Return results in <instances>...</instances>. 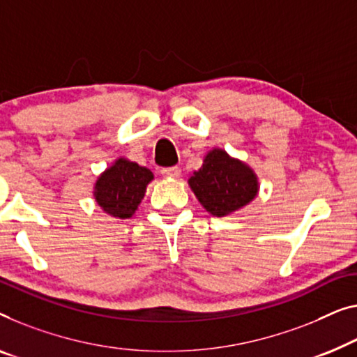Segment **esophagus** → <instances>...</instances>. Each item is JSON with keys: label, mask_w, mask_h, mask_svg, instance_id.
<instances>
[{"label": "esophagus", "mask_w": 357, "mask_h": 357, "mask_svg": "<svg viewBox=\"0 0 357 357\" xmlns=\"http://www.w3.org/2000/svg\"><path fill=\"white\" fill-rule=\"evenodd\" d=\"M180 174H182L180 167H166L161 170V175L164 178H178Z\"/></svg>", "instance_id": "1"}]
</instances>
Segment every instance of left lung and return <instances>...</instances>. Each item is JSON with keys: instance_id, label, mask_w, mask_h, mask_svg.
Here are the masks:
<instances>
[{"instance_id": "8db88e82", "label": "left lung", "mask_w": 357, "mask_h": 357, "mask_svg": "<svg viewBox=\"0 0 357 357\" xmlns=\"http://www.w3.org/2000/svg\"><path fill=\"white\" fill-rule=\"evenodd\" d=\"M188 185L203 208L215 217L229 215L257 196L259 182L250 166L214 148L203 166L188 178Z\"/></svg>"}]
</instances>
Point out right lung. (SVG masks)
I'll return each instance as SVG.
<instances>
[{
	"label": "right lung",
	"mask_w": 357,
	"mask_h": 357,
	"mask_svg": "<svg viewBox=\"0 0 357 357\" xmlns=\"http://www.w3.org/2000/svg\"><path fill=\"white\" fill-rule=\"evenodd\" d=\"M153 178L154 175L149 169L126 158H119L98 177L93 196L106 214L117 219H128L135 214Z\"/></svg>",
	"instance_id": "right-lung-1"
}]
</instances>
